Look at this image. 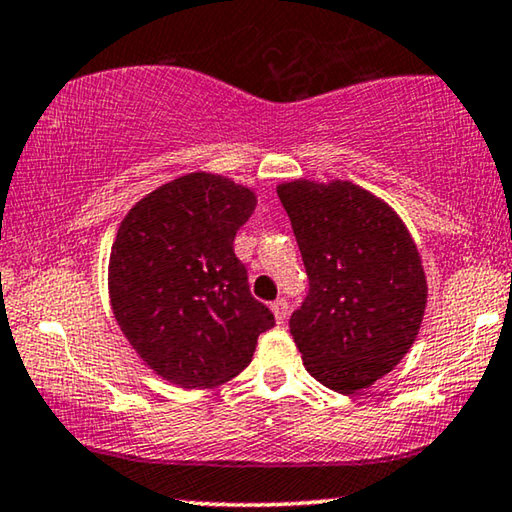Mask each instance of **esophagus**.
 <instances>
[{
    "instance_id": "34e87169",
    "label": "esophagus",
    "mask_w": 512,
    "mask_h": 512,
    "mask_svg": "<svg viewBox=\"0 0 512 512\" xmlns=\"http://www.w3.org/2000/svg\"><path fill=\"white\" fill-rule=\"evenodd\" d=\"M271 312H273V317H276L278 324L285 322V317H287V299H276V301H273L271 303Z\"/></svg>"
}]
</instances>
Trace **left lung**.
Instances as JSON below:
<instances>
[{"label": "left lung", "mask_w": 512, "mask_h": 512, "mask_svg": "<svg viewBox=\"0 0 512 512\" xmlns=\"http://www.w3.org/2000/svg\"><path fill=\"white\" fill-rule=\"evenodd\" d=\"M310 292L289 317L305 370L338 393L388 375L421 331L427 280L407 225L352 181L278 186Z\"/></svg>", "instance_id": "1"}]
</instances>
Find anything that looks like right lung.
<instances>
[{"label":"right lung","mask_w":512,"mask_h":512,"mask_svg":"<svg viewBox=\"0 0 512 512\" xmlns=\"http://www.w3.org/2000/svg\"><path fill=\"white\" fill-rule=\"evenodd\" d=\"M253 188L190 172L144 195L121 220L108 266L110 305L135 354L181 388L230 381L273 326L234 255Z\"/></svg>","instance_id":"add662e5"}]
</instances>
